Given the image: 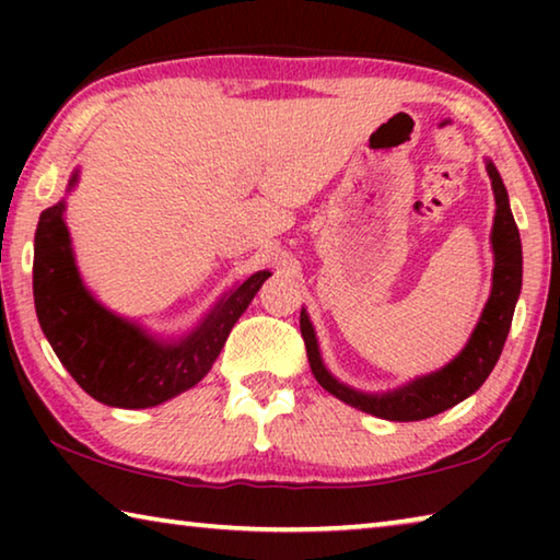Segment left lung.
<instances>
[{"mask_svg": "<svg viewBox=\"0 0 560 560\" xmlns=\"http://www.w3.org/2000/svg\"><path fill=\"white\" fill-rule=\"evenodd\" d=\"M487 173L497 200L494 226H491V252H494L491 293L467 346L447 365L385 393L355 390V387L340 383L328 371L324 358H320L314 324H311L306 308H301V336L303 343H306L311 371H314L318 385L338 397L340 402L390 422L428 420V417L440 415L457 402L467 400L471 393H477L485 385L489 373L494 371L501 348L506 343L511 318H514V308L521 293V269H524L521 264L524 261H521V236L514 214H511L506 187L501 183L499 170L491 160H487Z\"/></svg>", "mask_w": 560, "mask_h": 560, "instance_id": "obj_1", "label": "left lung"}]
</instances>
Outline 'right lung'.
Returning <instances> with one entry per match:
<instances>
[{"instance_id": "obj_1", "label": "right lung", "mask_w": 560, "mask_h": 560, "mask_svg": "<svg viewBox=\"0 0 560 560\" xmlns=\"http://www.w3.org/2000/svg\"><path fill=\"white\" fill-rule=\"evenodd\" d=\"M79 183L73 170L66 192ZM66 200L39 217L34 236V303L54 353L93 400L143 410L173 400L212 371L236 320L271 271L236 283L189 334L158 338L93 296L75 267Z\"/></svg>"}]
</instances>
